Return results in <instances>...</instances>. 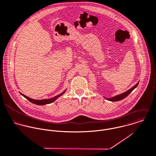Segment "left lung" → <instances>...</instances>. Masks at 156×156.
Masks as SVG:
<instances>
[{
  "instance_id": "obj_1",
  "label": "left lung",
  "mask_w": 156,
  "mask_h": 156,
  "mask_svg": "<svg viewBox=\"0 0 156 156\" xmlns=\"http://www.w3.org/2000/svg\"><path fill=\"white\" fill-rule=\"evenodd\" d=\"M138 84H139V82L134 86H133L132 88H131L129 90H128V91H126V92H124V93H123V94H122L120 95H118L115 96V97H114L112 98H105L108 100L109 101H117L122 100L124 99L125 98H126L130 93H131L132 91L135 88H136V87L138 86Z\"/></svg>"
}]
</instances>
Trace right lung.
I'll return each instance as SVG.
<instances>
[{
  "mask_svg": "<svg viewBox=\"0 0 156 156\" xmlns=\"http://www.w3.org/2000/svg\"><path fill=\"white\" fill-rule=\"evenodd\" d=\"M66 90H65L63 92H62L61 94L53 97L52 98H50V99H44V100H34V99H32V98H30L28 97H27L26 95L22 94L20 93V94L23 97H25L27 100H28L29 101L31 102L33 104H35V105H47V104H50V103H51L53 102H54L57 98H58L60 96H61L62 95H63L65 92H66Z\"/></svg>",
  "mask_w": 156,
  "mask_h": 156,
  "instance_id": "right-lung-1",
  "label": "right lung"
}]
</instances>
